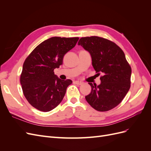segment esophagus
Here are the masks:
<instances>
[{
    "mask_svg": "<svg viewBox=\"0 0 151 151\" xmlns=\"http://www.w3.org/2000/svg\"><path fill=\"white\" fill-rule=\"evenodd\" d=\"M75 83H76L77 85H81V84H83V82L79 81H75Z\"/></svg>",
    "mask_w": 151,
    "mask_h": 151,
    "instance_id": "esophagus-1",
    "label": "esophagus"
}]
</instances>
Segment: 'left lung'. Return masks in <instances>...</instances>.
I'll return each mask as SVG.
<instances>
[{"label": "left lung", "mask_w": 151, "mask_h": 151, "mask_svg": "<svg viewBox=\"0 0 151 151\" xmlns=\"http://www.w3.org/2000/svg\"><path fill=\"white\" fill-rule=\"evenodd\" d=\"M92 58V65L101 84L89 83L91 92L85 97L96 110L106 111L116 107L130 88L131 67L123 50L111 41L99 36L81 38L79 42Z\"/></svg>", "instance_id": "8db88e82"}]
</instances>
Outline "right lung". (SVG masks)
<instances>
[{
	"label": "right lung",
	"instance_id": "add662e5",
	"mask_svg": "<svg viewBox=\"0 0 151 151\" xmlns=\"http://www.w3.org/2000/svg\"><path fill=\"white\" fill-rule=\"evenodd\" d=\"M78 40V37L50 38L38 45L26 58L20 83L24 96L32 106L48 112L61 103L72 81L61 80L53 70L62 64L63 56Z\"/></svg>",
	"mask_w": 151,
	"mask_h": 151
}]
</instances>
